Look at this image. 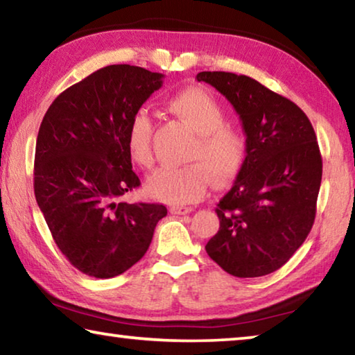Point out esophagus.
Here are the masks:
<instances>
[{"label": "esophagus", "instance_id": "obj_1", "mask_svg": "<svg viewBox=\"0 0 355 355\" xmlns=\"http://www.w3.org/2000/svg\"><path fill=\"white\" fill-rule=\"evenodd\" d=\"M194 211V209L192 208H188V207H172L171 208V213L172 214H189V213H192Z\"/></svg>", "mask_w": 355, "mask_h": 355}]
</instances>
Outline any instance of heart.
<instances>
[{"instance_id":"obj_1","label":"heart","mask_w":355,"mask_h":355,"mask_svg":"<svg viewBox=\"0 0 355 355\" xmlns=\"http://www.w3.org/2000/svg\"><path fill=\"white\" fill-rule=\"evenodd\" d=\"M169 111L197 133L189 161L183 167H163L147 180L150 197L169 205H188L200 200L208 186L225 183L239 171L245 155V137L227 125L224 107L200 87L184 89L167 103ZM153 120L146 110L137 111L128 125L127 148L131 159L142 167L153 164Z\"/></svg>"}]
</instances>
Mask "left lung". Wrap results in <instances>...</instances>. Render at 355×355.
I'll return each instance as SVG.
<instances>
[{
  "label": "left lung",
  "instance_id": "1",
  "mask_svg": "<svg viewBox=\"0 0 355 355\" xmlns=\"http://www.w3.org/2000/svg\"><path fill=\"white\" fill-rule=\"evenodd\" d=\"M235 107L245 135V158L219 200V230L207 254L235 277H261L290 260L311 230L322 159L309 117L254 78L200 71Z\"/></svg>",
  "mask_w": 355,
  "mask_h": 355
}]
</instances>
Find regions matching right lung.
<instances>
[{"mask_svg":"<svg viewBox=\"0 0 355 355\" xmlns=\"http://www.w3.org/2000/svg\"><path fill=\"white\" fill-rule=\"evenodd\" d=\"M163 78L107 65L65 89L40 123L35 200L59 250L91 277H116L139 261L167 214L159 203L122 200L141 184L131 169L128 125Z\"/></svg>","mask_w":355,"mask_h":355,"instance_id":"right-lung-1","label":"right lung"}]
</instances>
